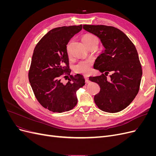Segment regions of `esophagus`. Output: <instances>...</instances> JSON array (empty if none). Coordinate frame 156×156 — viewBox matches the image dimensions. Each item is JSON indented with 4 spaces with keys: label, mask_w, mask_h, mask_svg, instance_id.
<instances>
[{
    "label": "esophagus",
    "mask_w": 156,
    "mask_h": 156,
    "mask_svg": "<svg viewBox=\"0 0 156 156\" xmlns=\"http://www.w3.org/2000/svg\"><path fill=\"white\" fill-rule=\"evenodd\" d=\"M84 79H85V83H88L90 82L89 79H88V77L87 76H84Z\"/></svg>",
    "instance_id": "1"
}]
</instances>
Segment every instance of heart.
Here are the masks:
<instances>
[{
  "label": "heart",
  "mask_w": 156,
  "mask_h": 156,
  "mask_svg": "<svg viewBox=\"0 0 156 156\" xmlns=\"http://www.w3.org/2000/svg\"><path fill=\"white\" fill-rule=\"evenodd\" d=\"M82 41L87 47L93 44H98V37L91 34H87L82 37ZM94 60L91 58L83 59L79 60L73 66V70L76 73L87 74L91 70V66Z\"/></svg>",
  "instance_id": "b5f03b06"
}]
</instances>
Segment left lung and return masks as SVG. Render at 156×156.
Returning <instances> with one entry per match:
<instances>
[{"label":"left lung","mask_w":156,"mask_h":156,"mask_svg":"<svg viewBox=\"0 0 156 156\" xmlns=\"http://www.w3.org/2000/svg\"><path fill=\"white\" fill-rule=\"evenodd\" d=\"M83 29L98 36L105 48L94 65L104 73L89 78L100 87L94 101L103 111H121L133 101L139 90L143 71L137 51L129 37L114 27L84 25ZM110 71L112 75L107 79Z\"/></svg>","instance_id":"1"}]
</instances>
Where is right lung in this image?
Listing matches in <instances>:
<instances>
[{
	"label": "right lung",
	"instance_id": "1",
	"mask_svg": "<svg viewBox=\"0 0 156 156\" xmlns=\"http://www.w3.org/2000/svg\"><path fill=\"white\" fill-rule=\"evenodd\" d=\"M82 30V25L55 28L42 37L33 52L29 79L37 100L54 112L70 111L77 105L76 92L83 87V75H71L67 44ZM62 75H70L64 85Z\"/></svg>",
	"mask_w": 156,
	"mask_h": 156
}]
</instances>
